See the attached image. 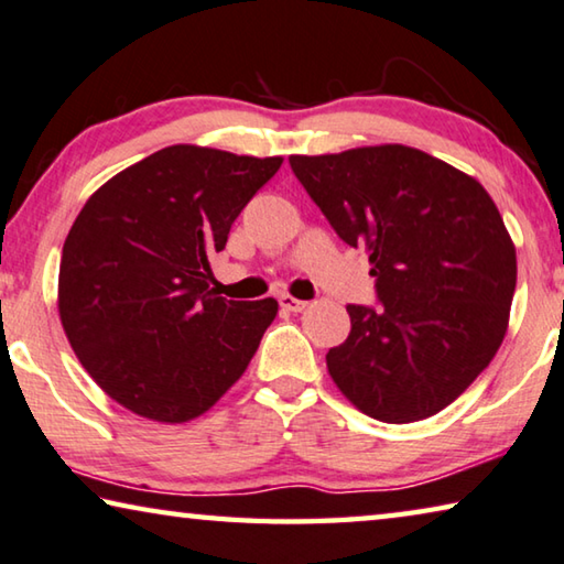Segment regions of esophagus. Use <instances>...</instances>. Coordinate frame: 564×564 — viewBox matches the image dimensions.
I'll list each match as a JSON object with an SVG mask.
<instances>
[{
	"label": "esophagus",
	"mask_w": 564,
	"mask_h": 564,
	"mask_svg": "<svg viewBox=\"0 0 564 564\" xmlns=\"http://www.w3.org/2000/svg\"><path fill=\"white\" fill-rule=\"evenodd\" d=\"M280 304H282V310H288V312H304V310L310 307V302L292 297V294H282V297H280Z\"/></svg>",
	"instance_id": "1"
}]
</instances>
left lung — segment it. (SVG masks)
Instances as JSON below:
<instances>
[{"label":"left lung","mask_w":564,"mask_h":564,"mask_svg":"<svg viewBox=\"0 0 564 564\" xmlns=\"http://www.w3.org/2000/svg\"><path fill=\"white\" fill-rule=\"evenodd\" d=\"M292 172L349 247L369 254L380 307L347 304L327 369L359 412L404 424L455 402L500 349L517 254L475 177L404 144L292 154Z\"/></svg>","instance_id":"obj_1"}]
</instances>
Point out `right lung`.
I'll return each mask as SVG.
<instances>
[{
  "label": "right lung",
  "instance_id": "1",
  "mask_svg": "<svg viewBox=\"0 0 564 564\" xmlns=\"http://www.w3.org/2000/svg\"><path fill=\"white\" fill-rule=\"evenodd\" d=\"M280 167L282 156L172 144L101 184L74 219L62 327L91 380L129 412L189 422L245 375L280 304L219 297L209 260Z\"/></svg>",
  "mask_w": 564,
  "mask_h": 564
}]
</instances>
